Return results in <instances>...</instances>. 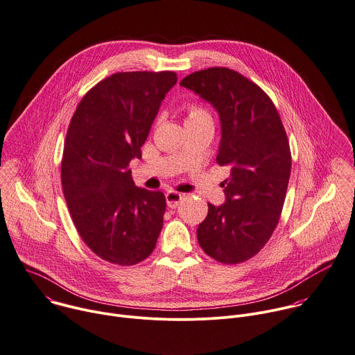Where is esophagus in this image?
<instances>
[{
	"label": "esophagus",
	"instance_id": "esophagus-1",
	"mask_svg": "<svg viewBox=\"0 0 355 355\" xmlns=\"http://www.w3.org/2000/svg\"><path fill=\"white\" fill-rule=\"evenodd\" d=\"M166 200H167V206L168 207L175 209L180 205V202L182 200V195L180 192H177V191H168L166 193Z\"/></svg>",
	"mask_w": 355,
	"mask_h": 355
}]
</instances>
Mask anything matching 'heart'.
<instances>
[{
  "label": "heart",
  "instance_id": "obj_1",
  "mask_svg": "<svg viewBox=\"0 0 355 355\" xmlns=\"http://www.w3.org/2000/svg\"><path fill=\"white\" fill-rule=\"evenodd\" d=\"M185 110V125L187 124H198V123H211V114L199 103L189 101L184 104Z\"/></svg>",
  "mask_w": 355,
  "mask_h": 355
}]
</instances>
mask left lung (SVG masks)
<instances>
[{
    "mask_svg": "<svg viewBox=\"0 0 355 355\" xmlns=\"http://www.w3.org/2000/svg\"><path fill=\"white\" fill-rule=\"evenodd\" d=\"M180 85L218 112L216 162L231 168L224 181L225 203H207V216L196 230L198 243L220 263L245 262L265 247L280 220L291 171L286 130L272 98L237 71L207 68Z\"/></svg>",
    "mask_w": 355,
    "mask_h": 355,
    "instance_id": "1",
    "label": "left lung"
}]
</instances>
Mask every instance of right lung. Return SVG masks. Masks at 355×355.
<instances>
[{
  "instance_id": "right-lung-1",
  "label": "right lung",
  "mask_w": 355,
  "mask_h": 355,
  "mask_svg": "<svg viewBox=\"0 0 355 355\" xmlns=\"http://www.w3.org/2000/svg\"><path fill=\"white\" fill-rule=\"evenodd\" d=\"M171 71L118 72L80 100L67 132L61 162L62 192L85 244L101 259L131 266L155 250L166 196L135 187L130 162L141 159Z\"/></svg>"
}]
</instances>
